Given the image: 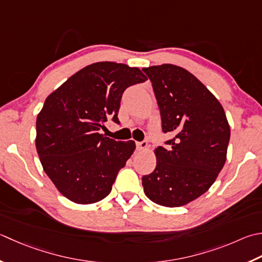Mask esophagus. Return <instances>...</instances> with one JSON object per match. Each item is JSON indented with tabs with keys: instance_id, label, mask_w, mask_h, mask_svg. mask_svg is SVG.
Instances as JSON below:
<instances>
[{
	"instance_id": "34e87169",
	"label": "esophagus",
	"mask_w": 262,
	"mask_h": 262,
	"mask_svg": "<svg viewBox=\"0 0 262 262\" xmlns=\"http://www.w3.org/2000/svg\"><path fill=\"white\" fill-rule=\"evenodd\" d=\"M136 147L138 151H143L145 150V148L147 147V142L146 141H142V142H137L136 143Z\"/></svg>"
}]
</instances>
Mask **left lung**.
Instances as JSON below:
<instances>
[{"label":"left lung","instance_id":"1","mask_svg":"<svg viewBox=\"0 0 262 262\" xmlns=\"http://www.w3.org/2000/svg\"><path fill=\"white\" fill-rule=\"evenodd\" d=\"M160 110L162 132L173 137L156 150L157 167L142 177L146 196L182 207L206 193L226 161L230 128L219 101L195 76L173 64L143 68Z\"/></svg>","mask_w":262,"mask_h":262}]
</instances>
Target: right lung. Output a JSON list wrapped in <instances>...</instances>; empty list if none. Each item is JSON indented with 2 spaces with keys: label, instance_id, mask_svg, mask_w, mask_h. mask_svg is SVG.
I'll return each instance as SVG.
<instances>
[{
  "label": "right lung",
  "instance_id": "1",
  "mask_svg": "<svg viewBox=\"0 0 262 262\" xmlns=\"http://www.w3.org/2000/svg\"><path fill=\"white\" fill-rule=\"evenodd\" d=\"M146 79L138 68L104 61L85 67L46 97L36 119V148L46 175L70 201L91 204L109 195L135 143L100 130L109 119L119 124L125 90Z\"/></svg>",
  "mask_w": 262,
  "mask_h": 262
}]
</instances>
